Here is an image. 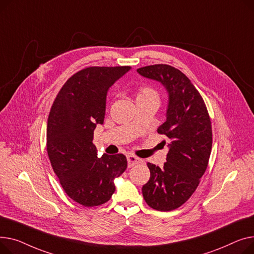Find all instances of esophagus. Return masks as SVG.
Masks as SVG:
<instances>
[{"mask_svg": "<svg viewBox=\"0 0 254 254\" xmlns=\"http://www.w3.org/2000/svg\"><path fill=\"white\" fill-rule=\"evenodd\" d=\"M127 162H128V167H132L134 165H136V164L141 163V159L133 156V155H128L127 156Z\"/></svg>", "mask_w": 254, "mask_h": 254, "instance_id": "obj_1", "label": "esophagus"}]
</instances>
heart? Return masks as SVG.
<instances>
[{"mask_svg":"<svg viewBox=\"0 0 254 254\" xmlns=\"http://www.w3.org/2000/svg\"><path fill=\"white\" fill-rule=\"evenodd\" d=\"M158 97L159 96H158L157 91L152 87H141L138 90L136 99H139V98H156V99H158Z\"/></svg>","mask_w":254,"mask_h":254,"instance_id":"heart-1","label":"heart"}]
</instances>
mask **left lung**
<instances>
[{"mask_svg":"<svg viewBox=\"0 0 254 254\" xmlns=\"http://www.w3.org/2000/svg\"><path fill=\"white\" fill-rule=\"evenodd\" d=\"M137 72L159 82L168 94L166 121L157 129L167 137L166 163L162 168L147 163L151 177L142 196L153 209L171 211L188 201L207 168L212 147L210 118L200 93L181 70L155 64Z\"/></svg>","mask_w":254,"mask_h":254,"instance_id":"left-lung-1","label":"left lung"}]
</instances>
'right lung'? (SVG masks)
<instances>
[{"label": "right lung", "mask_w": 254, "mask_h": 254, "mask_svg": "<svg viewBox=\"0 0 254 254\" xmlns=\"http://www.w3.org/2000/svg\"><path fill=\"white\" fill-rule=\"evenodd\" d=\"M130 66L87 67L71 76L57 94L47 124V152L67 196L85 207L108 202L115 180L127 168L123 154L97 157L93 134L106 116L109 89Z\"/></svg>", "instance_id": "right-lung-1"}]
</instances>
